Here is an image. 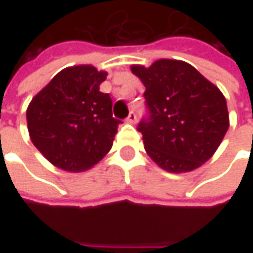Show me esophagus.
I'll use <instances>...</instances> for the list:
<instances>
[{"label":"esophagus","mask_w":253,"mask_h":253,"mask_svg":"<svg viewBox=\"0 0 253 253\" xmlns=\"http://www.w3.org/2000/svg\"><path fill=\"white\" fill-rule=\"evenodd\" d=\"M138 120V117H136V114L133 111L129 112V115H128V118H126V122H129V124H135Z\"/></svg>","instance_id":"obj_1"}]
</instances>
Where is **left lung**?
Here are the masks:
<instances>
[{
	"mask_svg": "<svg viewBox=\"0 0 253 253\" xmlns=\"http://www.w3.org/2000/svg\"><path fill=\"white\" fill-rule=\"evenodd\" d=\"M131 70L146 88L148 117L138 131L152 161L170 173L191 171L206 163L229 126L227 101L218 87L181 60L161 59Z\"/></svg>",
	"mask_w": 253,
	"mask_h": 253,
	"instance_id": "left-lung-1",
	"label": "left lung"
}]
</instances>
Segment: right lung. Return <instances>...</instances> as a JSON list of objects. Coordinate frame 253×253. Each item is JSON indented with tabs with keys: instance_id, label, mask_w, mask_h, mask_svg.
I'll use <instances>...</instances> for the list:
<instances>
[{
	"instance_id": "add662e5",
	"label": "right lung",
	"mask_w": 253,
	"mask_h": 253,
	"mask_svg": "<svg viewBox=\"0 0 253 253\" xmlns=\"http://www.w3.org/2000/svg\"><path fill=\"white\" fill-rule=\"evenodd\" d=\"M107 72L80 64L63 69L26 110L31 141L47 161L66 171L91 169L110 152L120 120L110 94L100 91Z\"/></svg>"
}]
</instances>
